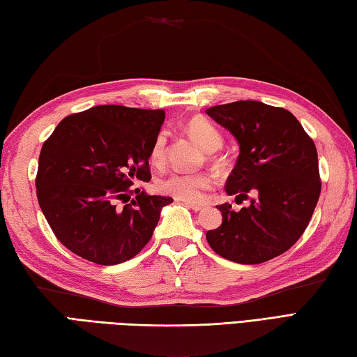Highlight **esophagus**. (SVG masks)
I'll list each match as a JSON object with an SVG mask.
<instances>
[{"mask_svg":"<svg viewBox=\"0 0 357 357\" xmlns=\"http://www.w3.org/2000/svg\"><path fill=\"white\" fill-rule=\"evenodd\" d=\"M184 204H185L188 208H192L195 211H199V210H202L204 207H206V204H202V202H185L184 201Z\"/></svg>","mask_w":357,"mask_h":357,"instance_id":"esophagus-1","label":"esophagus"}]
</instances>
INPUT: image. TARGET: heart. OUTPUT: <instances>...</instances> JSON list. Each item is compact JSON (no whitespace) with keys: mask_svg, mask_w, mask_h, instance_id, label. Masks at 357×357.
I'll return each mask as SVG.
<instances>
[{"mask_svg":"<svg viewBox=\"0 0 357 357\" xmlns=\"http://www.w3.org/2000/svg\"><path fill=\"white\" fill-rule=\"evenodd\" d=\"M187 130L201 146L213 151L222 146L224 136L219 127L208 118L198 116L188 121ZM165 146L167 133L164 130L158 132L150 149V161L155 165H162L165 161ZM213 185V176L207 172H173L165 178L158 181V190L164 195H170L173 198L185 202L199 201L204 193Z\"/></svg>","mask_w":357,"mask_h":357,"instance_id":"1","label":"heart"}]
</instances>
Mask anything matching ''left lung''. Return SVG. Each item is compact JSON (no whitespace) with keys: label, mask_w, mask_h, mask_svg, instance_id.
Here are the masks:
<instances>
[{"label":"left lung","mask_w":357,"mask_h":357,"mask_svg":"<svg viewBox=\"0 0 357 357\" xmlns=\"http://www.w3.org/2000/svg\"><path fill=\"white\" fill-rule=\"evenodd\" d=\"M206 112L239 142L241 153L225 192L236 195V202L250 199L239 211L230 202L216 206L222 224L207 231V242L233 262L270 261L296 244L319 201L322 183L314 142L282 107L236 101Z\"/></svg>","instance_id":"8db88e82"}]
</instances>
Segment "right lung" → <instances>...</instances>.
Returning a JSON list of instances; mask_svg holds the SVG:
<instances>
[{"label":"right lung","mask_w":357,"mask_h":357,"mask_svg":"<svg viewBox=\"0 0 357 357\" xmlns=\"http://www.w3.org/2000/svg\"><path fill=\"white\" fill-rule=\"evenodd\" d=\"M164 110L96 105L72 113L44 141L36 198L56 239L82 259L115 265L147 245L169 196H150V149ZM135 195L132 200L130 196Z\"/></svg>","instance_id":"1"}]
</instances>
